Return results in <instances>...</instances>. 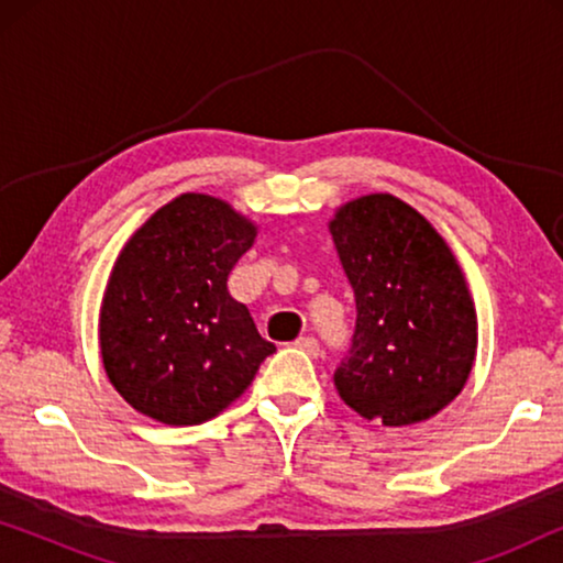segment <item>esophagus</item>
<instances>
[{
	"label": "esophagus",
	"instance_id": "1",
	"mask_svg": "<svg viewBox=\"0 0 563 563\" xmlns=\"http://www.w3.org/2000/svg\"><path fill=\"white\" fill-rule=\"evenodd\" d=\"M295 345H297V349H299V351H305V353H307V356H312V358H318V356H320V343H318V341H314V338H312V335L297 338V341H295Z\"/></svg>",
	"mask_w": 563,
	"mask_h": 563
}]
</instances>
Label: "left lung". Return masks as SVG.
Listing matches in <instances>:
<instances>
[{
	"instance_id": "left-lung-1",
	"label": "left lung",
	"mask_w": 563,
	"mask_h": 563,
	"mask_svg": "<svg viewBox=\"0 0 563 563\" xmlns=\"http://www.w3.org/2000/svg\"><path fill=\"white\" fill-rule=\"evenodd\" d=\"M328 228L356 297L338 395L389 428L433 418L464 389L476 356V310L456 256L391 195L351 199Z\"/></svg>"
}]
</instances>
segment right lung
Instances as JSON below:
<instances>
[{
  "label": "right lung",
  "instance_id": "right-lung-1",
  "mask_svg": "<svg viewBox=\"0 0 563 563\" xmlns=\"http://www.w3.org/2000/svg\"><path fill=\"white\" fill-rule=\"evenodd\" d=\"M256 225L210 195L172 199L114 261L99 310V351L112 387L166 426H199L249 389L276 351L228 274Z\"/></svg>",
  "mask_w": 563,
  "mask_h": 563
}]
</instances>
